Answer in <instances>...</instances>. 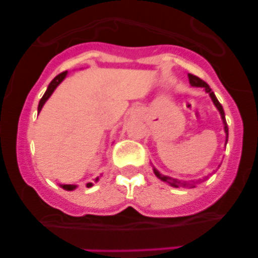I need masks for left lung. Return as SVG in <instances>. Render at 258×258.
Listing matches in <instances>:
<instances>
[{
	"instance_id": "obj_1",
	"label": "left lung",
	"mask_w": 258,
	"mask_h": 258,
	"mask_svg": "<svg viewBox=\"0 0 258 258\" xmlns=\"http://www.w3.org/2000/svg\"><path fill=\"white\" fill-rule=\"evenodd\" d=\"M188 80H189V83H191L192 87L204 88L205 92L209 93L211 100H212V102H213V105L216 106V108H217L218 112H220L221 118H222V122H223V128H225V134H226V141H225V146H226V145H227V140H228V127H227V122H226L225 111H223L222 105L218 102V100L216 98L213 91L211 90L210 86L207 85L205 81H202L201 79H199V77L194 76V75H191V74H188ZM220 166H218V167H220ZM152 168H153V172H155V175L157 176V177L160 178L161 181L165 182V183H167V184H170V186L176 187V188H178V187H184V188H194V187H196V183L204 182L205 179L209 178V176H206V177H204V178H200L199 181H183V179H178V178H175V177H170V176L162 175V173H161L160 171H158L156 167H152Z\"/></svg>"
}]
</instances>
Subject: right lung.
I'll use <instances>...</instances> for the list:
<instances>
[{"label":"right lung","mask_w":258,"mask_h":258,"mask_svg":"<svg viewBox=\"0 0 258 258\" xmlns=\"http://www.w3.org/2000/svg\"><path fill=\"white\" fill-rule=\"evenodd\" d=\"M67 74H69V72H67V71L62 72V74L57 75V76L54 77V79L52 80L51 82H49V85H48L47 90H46L45 95L42 96V98H41V100H40V103H38V108H37V112H38V113L41 112V110H42L43 105H45L46 101H47L48 98L51 97V95H52V93H53V91L56 90L57 86H58L59 83L62 82V81L66 79ZM98 179H100V177H96V178H95V182H97ZM59 186H61L63 189H66V191H74V189L77 187V184H59ZM92 186H93L92 182H88V183L86 184V187H92Z\"/></svg>","instance_id":"add662e5"}]
</instances>
